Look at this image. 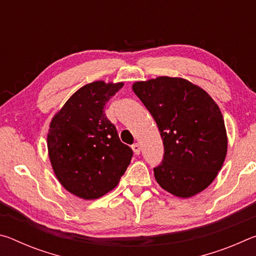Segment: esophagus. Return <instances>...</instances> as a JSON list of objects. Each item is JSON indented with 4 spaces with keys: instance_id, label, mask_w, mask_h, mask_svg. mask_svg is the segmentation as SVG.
Wrapping results in <instances>:
<instances>
[{
    "instance_id": "1",
    "label": "esophagus",
    "mask_w": 256,
    "mask_h": 256,
    "mask_svg": "<svg viewBox=\"0 0 256 256\" xmlns=\"http://www.w3.org/2000/svg\"><path fill=\"white\" fill-rule=\"evenodd\" d=\"M132 150L134 151V154H140V151H141V146H140V144H132Z\"/></svg>"
}]
</instances>
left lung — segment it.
Segmentation results:
<instances>
[{"label":"left lung","instance_id":"left-lung-1","mask_svg":"<svg viewBox=\"0 0 256 256\" xmlns=\"http://www.w3.org/2000/svg\"><path fill=\"white\" fill-rule=\"evenodd\" d=\"M162 138L164 156L156 180L180 198L206 188L227 154L226 128L216 104L200 86L180 78L159 76L133 84Z\"/></svg>","mask_w":256,"mask_h":256}]
</instances>
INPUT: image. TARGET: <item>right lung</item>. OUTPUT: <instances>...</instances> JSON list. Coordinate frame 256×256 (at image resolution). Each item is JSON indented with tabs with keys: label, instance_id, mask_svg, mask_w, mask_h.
Returning <instances> with one entry per match:
<instances>
[{
	"label": "right lung",
	"instance_id": "obj_1",
	"mask_svg": "<svg viewBox=\"0 0 256 256\" xmlns=\"http://www.w3.org/2000/svg\"><path fill=\"white\" fill-rule=\"evenodd\" d=\"M122 86L104 81L82 86L50 123L47 146L55 175L64 188L84 200L114 188L133 157L105 114L106 104Z\"/></svg>",
	"mask_w": 256,
	"mask_h": 256
}]
</instances>
